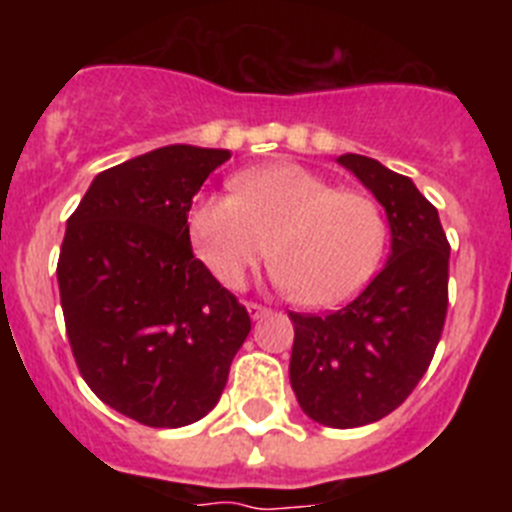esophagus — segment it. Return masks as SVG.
Returning a JSON list of instances; mask_svg holds the SVG:
<instances>
[{
    "mask_svg": "<svg viewBox=\"0 0 512 512\" xmlns=\"http://www.w3.org/2000/svg\"><path fill=\"white\" fill-rule=\"evenodd\" d=\"M269 307H264V305H256V302H248V315H251V320H261V318H266V315H269Z\"/></svg>",
    "mask_w": 512,
    "mask_h": 512,
    "instance_id": "1",
    "label": "esophagus"
}]
</instances>
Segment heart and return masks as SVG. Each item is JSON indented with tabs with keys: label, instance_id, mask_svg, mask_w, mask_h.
<instances>
[{
	"label": "heart",
	"instance_id": "1",
	"mask_svg": "<svg viewBox=\"0 0 512 512\" xmlns=\"http://www.w3.org/2000/svg\"><path fill=\"white\" fill-rule=\"evenodd\" d=\"M197 259L230 289L269 253L279 287L305 307H336L374 277L387 243L377 202L336 189L297 164H269L235 176L233 194H205L189 207Z\"/></svg>",
	"mask_w": 512,
	"mask_h": 512
}]
</instances>
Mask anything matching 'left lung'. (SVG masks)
I'll list each match as a JSON object with an SVG mask.
<instances>
[{"mask_svg": "<svg viewBox=\"0 0 512 512\" xmlns=\"http://www.w3.org/2000/svg\"><path fill=\"white\" fill-rule=\"evenodd\" d=\"M338 164L377 197L392 253L366 289L330 315L289 312V382L307 418L359 428L390 415L423 379L449 307V241L438 210L408 176L346 153Z\"/></svg>", "mask_w": 512, "mask_h": 512, "instance_id": "left-lung-1", "label": "left lung"}]
</instances>
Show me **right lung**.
I'll return each instance as SVG.
<instances>
[{"label": "right lung", "instance_id": "right-lung-1", "mask_svg": "<svg viewBox=\"0 0 512 512\" xmlns=\"http://www.w3.org/2000/svg\"><path fill=\"white\" fill-rule=\"evenodd\" d=\"M230 151L164 146L94 176L58 256L66 336L84 382L151 428L205 418L246 341V307L194 259L192 197Z\"/></svg>", "mask_w": 512, "mask_h": 512}]
</instances>
